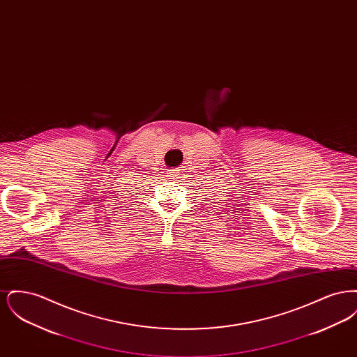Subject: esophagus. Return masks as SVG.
<instances>
[{
  "label": "esophagus",
  "instance_id": "obj_1",
  "mask_svg": "<svg viewBox=\"0 0 357 357\" xmlns=\"http://www.w3.org/2000/svg\"><path fill=\"white\" fill-rule=\"evenodd\" d=\"M167 179H170V181H176L178 178H179V174L176 172L175 170H169L167 171Z\"/></svg>",
  "mask_w": 357,
  "mask_h": 357
}]
</instances>
